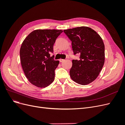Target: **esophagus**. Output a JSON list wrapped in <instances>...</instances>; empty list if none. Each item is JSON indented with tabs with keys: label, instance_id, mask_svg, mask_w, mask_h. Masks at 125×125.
<instances>
[{
	"label": "esophagus",
	"instance_id": "1",
	"mask_svg": "<svg viewBox=\"0 0 125 125\" xmlns=\"http://www.w3.org/2000/svg\"><path fill=\"white\" fill-rule=\"evenodd\" d=\"M59 61H60V62H63V61H65V59H59Z\"/></svg>",
	"mask_w": 125,
	"mask_h": 125
}]
</instances>
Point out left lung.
<instances>
[{
	"instance_id": "8db88e82",
	"label": "left lung",
	"mask_w": 125,
	"mask_h": 125,
	"mask_svg": "<svg viewBox=\"0 0 125 125\" xmlns=\"http://www.w3.org/2000/svg\"><path fill=\"white\" fill-rule=\"evenodd\" d=\"M72 42L74 54L80 55L79 60H73L70 70L72 80L81 85L94 81L99 75L105 62V46L101 37L87 26L64 30Z\"/></svg>"
}]
</instances>
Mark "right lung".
<instances>
[{"label":"right lung","mask_w":125,"mask_h":125,"mask_svg":"<svg viewBox=\"0 0 125 125\" xmlns=\"http://www.w3.org/2000/svg\"><path fill=\"white\" fill-rule=\"evenodd\" d=\"M62 30H36L22 42L20 50L22 68L29 81L38 88H45L54 81L55 70L59 62L50 54Z\"/></svg>","instance_id":"obj_1"}]
</instances>
